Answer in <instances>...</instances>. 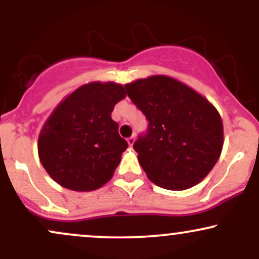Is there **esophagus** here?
<instances>
[{
    "mask_svg": "<svg viewBox=\"0 0 259 259\" xmlns=\"http://www.w3.org/2000/svg\"><path fill=\"white\" fill-rule=\"evenodd\" d=\"M127 144H129V146H133L134 142H135V136H130V138H127Z\"/></svg>",
    "mask_w": 259,
    "mask_h": 259,
    "instance_id": "obj_1",
    "label": "esophagus"
}]
</instances>
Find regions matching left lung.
I'll return each mask as SVG.
<instances>
[{
    "instance_id": "left-lung-1",
    "label": "left lung",
    "mask_w": 259,
    "mask_h": 259,
    "mask_svg": "<svg viewBox=\"0 0 259 259\" xmlns=\"http://www.w3.org/2000/svg\"><path fill=\"white\" fill-rule=\"evenodd\" d=\"M127 96L146 115L148 127L134 144L147 178L157 186L181 191L201 183L221 157V114L202 95L167 75L125 85Z\"/></svg>"
}]
</instances>
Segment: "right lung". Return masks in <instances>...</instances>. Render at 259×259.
Instances as JSON below:
<instances>
[{
  "label": "right lung",
  "instance_id": "obj_1",
  "mask_svg": "<svg viewBox=\"0 0 259 259\" xmlns=\"http://www.w3.org/2000/svg\"><path fill=\"white\" fill-rule=\"evenodd\" d=\"M124 86L94 81L68 95L45 121L38 158L50 177L73 191H94L112 179L127 142L112 119Z\"/></svg>",
  "mask_w": 259,
  "mask_h": 259
}]
</instances>
